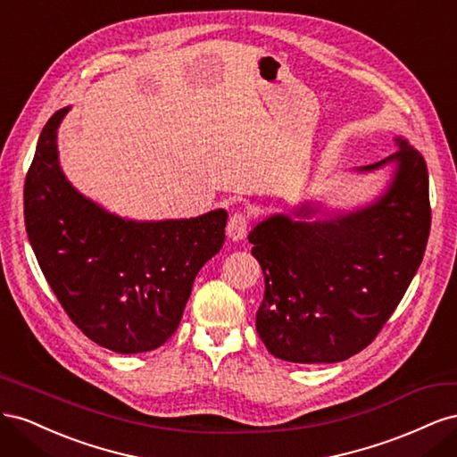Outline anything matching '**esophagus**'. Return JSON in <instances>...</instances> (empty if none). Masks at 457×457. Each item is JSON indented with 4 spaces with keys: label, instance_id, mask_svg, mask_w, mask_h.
<instances>
[{
    "label": "esophagus",
    "instance_id": "1",
    "mask_svg": "<svg viewBox=\"0 0 457 457\" xmlns=\"http://www.w3.org/2000/svg\"><path fill=\"white\" fill-rule=\"evenodd\" d=\"M247 225H250V215L245 212L238 210L234 212L228 219V227H227V234L232 240H242L247 232Z\"/></svg>",
    "mask_w": 457,
    "mask_h": 457
}]
</instances>
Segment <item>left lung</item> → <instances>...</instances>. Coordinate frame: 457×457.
<instances>
[{
	"mask_svg": "<svg viewBox=\"0 0 457 457\" xmlns=\"http://www.w3.org/2000/svg\"><path fill=\"white\" fill-rule=\"evenodd\" d=\"M398 145L396 154L362 168L398 163L379 202L314 223L274 215L247 237L265 276L257 334L280 361H347L378 337L404 297L425 253L431 204L423 156Z\"/></svg>",
	"mask_w": 457,
	"mask_h": 457,
	"instance_id": "obj_1",
	"label": "left lung"
}]
</instances>
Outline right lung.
I'll return each instance as SVG.
<instances>
[{"mask_svg": "<svg viewBox=\"0 0 457 457\" xmlns=\"http://www.w3.org/2000/svg\"><path fill=\"white\" fill-rule=\"evenodd\" d=\"M39 133L24 181V225L39 269L84 334L121 354L158 349L181 322L198 270L225 242L227 212L133 223L76 192L59 168L57 128Z\"/></svg>", "mask_w": 457, "mask_h": 457, "instance_id": "1", "label": "right lung"}]
</instances>
